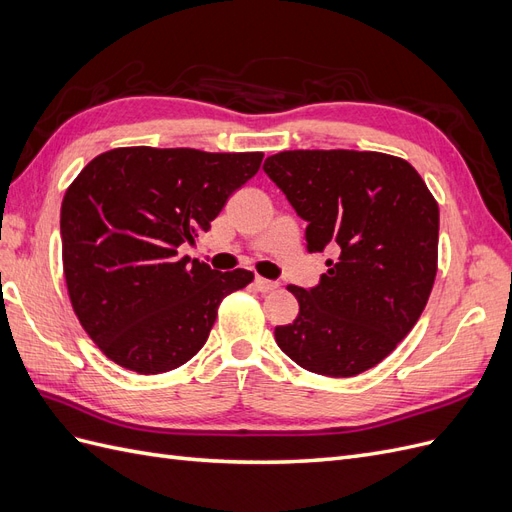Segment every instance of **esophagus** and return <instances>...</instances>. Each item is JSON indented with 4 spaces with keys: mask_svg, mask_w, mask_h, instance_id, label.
<instances>
[{
    "mask_svg": "<svg viewBox=\"0 0 512 512\" xmlns=\"http://www.w3.org/2000/svg\"><path fill=\"white\" fill-rule=\"evenodd\" d=\"M254 286H256V290H258V292H271V290H275V288L280 286V284H277V282H271V280H265V277H256V280H254Z\"/></svg>",
    "mask_w": 512,
    "mask_h": 512,
    "instance_id": "1",
    "label": "esophagus"
}]
</instances>
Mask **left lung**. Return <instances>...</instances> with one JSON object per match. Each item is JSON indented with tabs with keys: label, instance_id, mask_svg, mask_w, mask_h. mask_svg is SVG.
Instances as JSON below:
<instances>
[{
	"label": "left lung",
	"instance_id": "left-lung-1",
	"mask_svg": "<svg viewBox=\"0 0 512 512\" xmlns=\"http://www.w3.org/2000/svg\"><path fill=\"white\" fill-rule=\"evenodd\" d=\"M265 173L307 222V250L335 254L316 288L288 286L299 316L275 329V342L314 374H363L427 305L438 273L436 198L406 160L378 151H280Z\"/></svg>",
	"mask_w": 512,
	"mask_h": 512
}]
</instances>
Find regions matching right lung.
Returning <instances> with one entry per match:
<instances>
[{"label": "right lung", "mask_w": 512, "mask_h": 512, "mask_svg": "<svg viewBox=\"0 0 512 512\" xmlns=\"http://www.w3.org/2000/svg\"><path fill=\"white\" fill-rule=\"evenodd\" d=\"M265 153L117 147L91 160L61 203V260L76 318L113 363L170 371L205 346L230 292L252 271L179 258L209 230Z\"/></svg>", "instance_id": "right-lung-1"}]
</instances>
